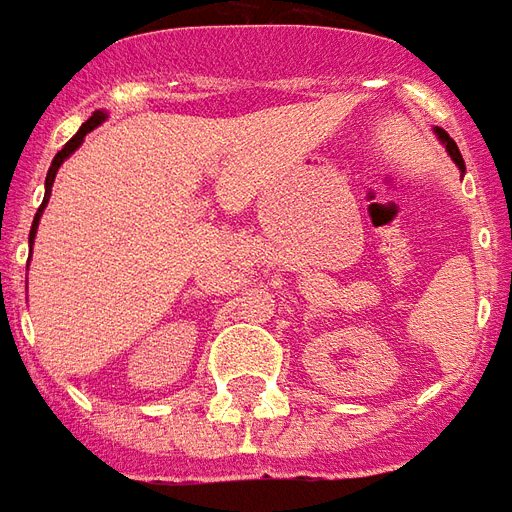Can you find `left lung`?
I'll list each match as a JSON object with an SVG mask.
<instances>
[{
    "instance_id": "left-lung-1",
    "label": "left lung",
    "mask_w": 512,
    "mask_h": 512,
    "mask_svg": "<svg viewBox=\"0 0 512 512\" xmlns=\"http://www.w3.org/2000/svg\"><path fill=\"white\" fill-rule=\"evenodd\" d=\"M437 135H439V140L445 143V149H448V154H450V157H453V162H456V165H458V170H464V160H461V151H458L456 140L450 138V135L445 130H439V127H437Z\"/></svg>"
}]
</instances>
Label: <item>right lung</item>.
Listing matches in <instances>:
<instances>
[{
  "mask_svg": "<svg viewBox=\"0 0 512 512\" xmlns=\"http://www.w3.org/2000/svg\"><path fill=\"white\" fill-rule=\"evenodd\" d=\"M102 119H105V113H100V111L94 113L92 119L86 121V124H83L81 130L75 132L73 138H70V140H67V143H64V149L59 151V154H56V157H54V162H51V168H48V176H45V198H43V206L37 208V214H34L32 230H29V241H34V233H37V222H40V214H43L45 203H48V198H51V187H54L56 170H59V165H62V162L67 160V157H70V154H73L75 149H78V146H81L83 138H86V132H92L94 127H97V124H102Z\"/></svg>",
  "mask_w": 512,
  "mask_h": 512,
  "instance_id": "obj_1",
  "label": "right lung"
}]
</instances>
